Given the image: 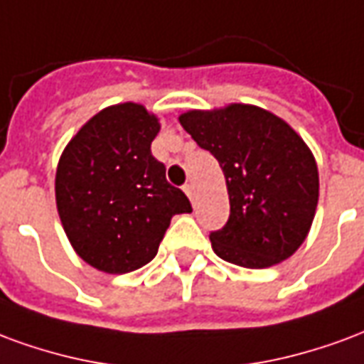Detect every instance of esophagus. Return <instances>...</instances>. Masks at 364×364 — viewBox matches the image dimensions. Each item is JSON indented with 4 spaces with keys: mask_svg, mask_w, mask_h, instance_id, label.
I'll list each match as a JSON object with an SVG mask.
<instances>
[{
    "mask_svg": "<svg viewBox=\"0 0 364 364\" xmlns=\"http://www.w3.org/2000/svg\"><path fill=\"white\" fill-rule=\"evenodd\" d=\"M184 192H186V196H188V198H190V200L193 201V198H196V186H193V184H186L184 186Z\"/></svg>",
    "mask_w": 364,
    "mask_h": 364,
    "instance_id": "1",
    "label": "esophagus"
}]
</instances>
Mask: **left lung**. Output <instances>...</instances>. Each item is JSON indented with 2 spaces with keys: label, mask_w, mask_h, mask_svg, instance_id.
I'll return each mask as SVG.
<instances>
[{
  "label": "left lung",
  "mask_w": 364,
  "mask_h": 364,
  "mask_svg": "<svg viewBox=\"0 0 364 364\" xmlns=\"http://www.w3.org/2000/svg\"><path fill=\"white\" fill-rule=\"evenodd\" d=\"M180 124L219 161L230 215L209 235L213 252L235 266L262 269L299 250L318 205L316 159L287 122L254 105L188 110Z\"/></svg>",
  "instance_id": "1"
}]
</instances>
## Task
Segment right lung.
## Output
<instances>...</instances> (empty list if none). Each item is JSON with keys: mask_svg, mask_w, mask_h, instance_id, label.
Instances as JSON below:
<instances>
[{"mask_svg": "<svg viewBox=\"0 0 364 364\" xmlns=\"http://www.w3.org/2000/svg\"><path fill=\"white\" fill-rule=\"evenodd\" d=\"M161 124L137 102L102 108L65 145L55 168L58 215L77 256L98 272L149 264L186 193L151 155Z\"/></svg>", "mask_w": 364, "mask_h": 364, "instance_id": "obj_1", "label": "right lung"}]
</instances>
